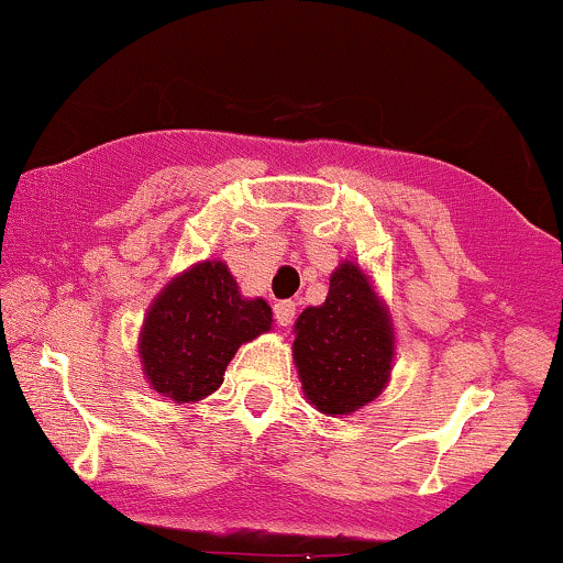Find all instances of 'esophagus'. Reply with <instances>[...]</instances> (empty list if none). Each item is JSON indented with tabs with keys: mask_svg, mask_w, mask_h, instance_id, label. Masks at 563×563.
I'll return each instance as SVG.
<instances>
[{
	"mask_svg": "<svg viewBox=\"0 0 563 563\" xmlns=\"http://www.w3.org/2000/svg\"><path fill=\"white\" fill-rule=\"evenodd\" d=\"M275 322L283 324V328H288L290 322H294L296 317V301H277L275 303Z\"/></svg>",
	"mask_w": 563,
	"mask_h": 563,
	"instance_id": "34e87169",
	"label": "esophagus"
}]
</instances>
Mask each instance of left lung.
Masks as SVG:
<instances>
[{
    "mask_svg": "<svg viewBox=\"0 0 563 563\" xmlns=\"http://www.w3.org/2000/svg\"><path fill=\"white\" fill-rule=\"evenodd\" d=\"M294 333L303 396L322 415H351L388 385L396 351L393 322L358 264L343 262L330 275L328 299L303 309Z\"/></svg>",
    "mask_w": 563,
    "mask_h": 563,
    "instance_id": "8db88e82",
    "label": "left lung"
}]
</instances>
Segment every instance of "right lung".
<instances>
[{
	"mask_svg": "<svg viewBox=\"0 0 563 563\" xmlns=\"http://www.w3.org/2000/svg\"><path fill=\"white\" fill-rule=\"evenodd\" d=\"M273 328L264 299H243L228 264L199 262L173 277L146 311L139 356L152 390L194 404L222 385L241 343Z\"/></svg>",
	"mask_w": 563,
	"mask_h": 563,
	"instance_id": "right-lung-1",
	"label": "right lung"
}]
</instances>
